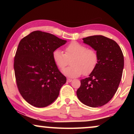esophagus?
Segmentation results:
<instances>
[{"label":"esophagus","instance_id":"esophagus-1","mask_svg":"<svg viewBox=\"0 0 134 134\" xmlns=\"http://www.w3.org/2000/svg\"><path fill=\"white\" fill-rule=\"evenodd\" d=\"M72 80L71 79H67V82H72Z\"/></svg>","mask_w":134,"mask_h":134}]
</instances>
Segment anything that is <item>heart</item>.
Instances as JSON below:
<instances>
[{
  "mask_svg": "<svg viewBox=\"0 0 134 134\" xmlns=\"http://www.w3.org/2000/svg\"><path fill=\"white\" fill-rule=\"evenodd\" d=\"M64 53L59 49L52 53V58L57 67L60 69L65 68L70 60V67L63 70L64 75L69 77H77L82 74L88 75L93 71L98 62V55L93 49L77 41H72L64 49Z\"/></svg>",
  "mask_w": 134,
  "mask_h": 134,
  "instance_id": "1",
  "label": "heart"
}]
</instances>
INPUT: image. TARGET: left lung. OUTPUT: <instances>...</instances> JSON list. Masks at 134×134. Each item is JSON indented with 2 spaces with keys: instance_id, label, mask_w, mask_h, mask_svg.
<instances>
[{
  "instance_id": "left-lung-1",
  "label": "left lung",
  "mask_w": 134,
  "mask_h": 134,
  "mask_svg": "<svg viewBox=\"0 0 134 134\" xmlns=\"http://www.w3.org/2000/svg\"><path fill=\"white\" fill-rule=\"evenodd\" d=\"M82 40L97 52L98 62L88 77L81 80L77 96L85 105L101 107L111 100L118 90L124 66V55L114 40L102 35Z\"/></svg>"
}]
</instances>
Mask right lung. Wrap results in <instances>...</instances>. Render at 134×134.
Returning <instances> with one entry per match:
<instances>
[{
  "instance_id": "add662e5",
  "label": "right lung",
  "mask_w": 134,
  "mask_h": 134,
  "mask_svg": "<svg viewBox=\"0 0 134 134\" xmlns=\"http://www.w3.org/2000/svg\"><path fill=\"white\" fill-rule=\"evenodd\" d=\"M67 41L52 34L35 31L20 41L14 69L21 96L35 107L43 108L56 100L66 77L52 58V53Z\"/></svg>"
}]
</instances>
